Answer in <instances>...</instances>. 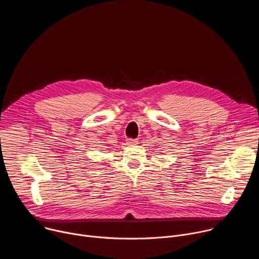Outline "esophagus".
Here are the masks:
<instances>
[{
    "label": "esophagus",
    "mask_w": 259,
    "mask_h": 259,
    "mask_svg": "<svg viewBox=\"0 0 259 259\" xmlns=\"http://www.w3.org/2000/svg\"><path fill=\"white\" fill-rule=\"evenodd\" d=\"M126 142H127V144H128V145H134V144H136V143H137V141H136L135 139H131V138L127 139V140H126Z\"/></svg>",
    "instance_id": "esophagus-1"
}]
</instances>
